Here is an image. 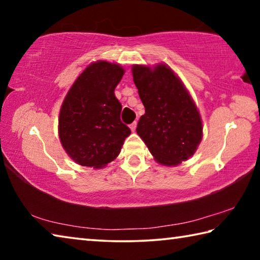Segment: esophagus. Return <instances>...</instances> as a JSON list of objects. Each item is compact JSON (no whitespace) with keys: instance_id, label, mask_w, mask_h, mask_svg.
I'll list each match as a JSON object with an SVG mask.
<instances>
[{"instance_id":"1","label":"esophagus","mask_w":260,"mask_h":260,"mask_svg":"<svg viewBox=\"0 0 260 260\" xmlns=\"http://www.w3.org/2000/svg\"><path fill=\"white\" fill-rule=\"evenodd\" d=\"M129 128H131V131H132V132H134V131H135V128H136V121L132 122V124L129 125Z\"/></svg>"}]
</instances>
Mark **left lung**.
Instances as JSON below:
<instances>
[{
    "label": "left lung",
    "instance_id": "1",
    "mask_svg": "<svg viewBox=\"0 0 260 260\" xmlns=\"http://www.w3.org/2000/svg\"><path fill=\"white\" fill-rule=\"evenodd\" d=\"M133 80L146 109L136 132L157 162L177 166L196 152L203 138L199 109L177 74L164 63L133 65Z\"/></svg>",
    "mask_w": 260,
    "mask_h": 260
}]
</instances>
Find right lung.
Masks as SVG:
<instances>
[{
  "label": "right lung",
  "mask_w": 260,
  "mask_h": 260,
  "mask_svg": "<svg viewBox=\"0 0 260 260\" xmlns=\"http://www.w3.org/2000/svg\"><path fill=\"white\" fill-rule=\"evenodd\" d=\"M125 70L98 60L83 70L61 103L58 135L61 146L79 165L102 169L116 159L131 129L120 120L114 96Z\"/></svg>",
  "instance_id": "1"
}]
</instances>
